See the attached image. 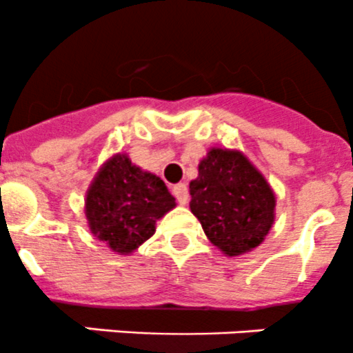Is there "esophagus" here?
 <instances>
[{
    "mask_svg": "<svg viewBox=\"0 0 353 353\" xmlns=\"http://www.w3.org/2000/svg\"><path fill=\"white\" fill-rule=\"evenodd\" d=\"M172 192H173V195H175V197H176L178 204H181V205L187 204V202H188V188H187V185H185V183L173 185Z\"/></svg>",
    "mask_w": 353,
    "mask_h": 353,
    "instance_id": "34e87169",
    "label": "esophagus"
}]
</instances>
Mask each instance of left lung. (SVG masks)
<instances>
[{
  "mask_svg": "<svg viewBox=\"0 0 353 353\" xmlns=\"http://www.w3.org/2000/svg\"><path fill=\"white\" fill-rule=\"evenodd\" d=\"M190 211L226 256L263 243L274 221V194L266 178L239 151L212 148L190 181Z\"/></svg>",
  "mask_w": 353,
  "mask_h": 353,
  "instance_id": "1",
  "label": "left lung"
}]
</instances>
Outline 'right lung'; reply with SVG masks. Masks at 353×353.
<instances>
[{
    "label": "right lung",
    "instance_id": "right-lung-1",
    "mask_svg": "<svg viewBox=\"0 0 353 353\" xmlns=\"http://www.w3.org/2000/svg\"><path fill=\"white\" fill-rule=\"evenodd\" d=\"M165 181L117 154L103 165L87 190L90 232L118 254H130L156 232V221L175 208Z\"/></svg>",
    "mask_w": 353,
    "mask_h": 353
}]
</instances>
